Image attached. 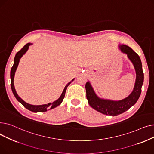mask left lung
<instances>
[{
    "instance_id": "1",
    "label": "left lung",
    "mask_w": 154,
    "mask_h": 154,
    "mask_svg": "<svg viewBox=\"0 0 154 154\" xmlns=\"http://www.w3.org/2000/svg\"><path fill=\"white\" fill-rule=\"evenodd\" d=\"M119 48L122 52L127 54L128 57L133 63L136 71L137 77L135 86L132 92L129 96L119 101L101 99L96 95L89 82H87L85 84L86 97L88 104L97 111L111 116L122 114L134 106L140 95L142 86L143 82L142 62L139 55L127 45H121Z\"/></svg>"
}]
</instances>
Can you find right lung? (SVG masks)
<instances>
[{
  "label": "right lung",
  "instance_id": "add662e5",
  "mask_svg": "<svg viewBox=\"0 0 154 154\" xmlns=\"http://www.w3.org/2000/svg\"><path fill=\"white\" fill-rule=\"evenodd\" d=\"M30 44H31L28 43L26 45H24L23 47V48H22V49L20 51H19L17 54H16V55L15 56L14 65H13V66H12V67L11 69V88H12V92H13L14 96L15 97V98L17 99V100L19 102H20L23 105V107H25L27 109H28V110H30L32 112H42L47 111L48 109H54V108H55L56 107H57L58 106H59V105L62 103V102L63 100V98H64V97H65V94H66V92L67 87L70 85V84L72 82V81H73V80H74V79H73L72 81L69 82L66 85V87H65L64 89H63V92H62V93L60 97L57 100L54 101L52 103H48L47 104L40 105V106H33V105H30V104H29V103H26V102H24L21 98L19 97V95L17 94V92H16V91H15V87H14V79L15 72V70H16V69H17V67L18 65H19V62L20 59L22 57V56L27 52V51L28 50V48H29V45Z\"/></svg>",
  "mask_w": 154,
  "mask_h": 154
}]
</instances>
